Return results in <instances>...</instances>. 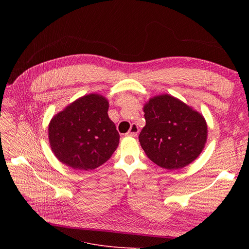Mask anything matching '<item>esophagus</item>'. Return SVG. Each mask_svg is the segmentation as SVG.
I'll use <instances>...</instances> for the list:
<instances>
[{
    "instance_id": "1",
    "label": "esophagus",
    "mask_w": 249,
    "mask_h": 249,
    "mask_svg": "<svg viewBox=\"0 0 249 249\" xmlns=\"http://www.w3.org/2000/svg\"><path fill=\"white\" fill-rule=\"evenodd\" d=\"M138 132H139L138 126L136 124H132L131 128H130V130L127 132V135L128 136H132V137H136L138 135Z\"/></svg>"
}]
</instances>
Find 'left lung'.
Listing matches in <instances>:
<instances>
[{
    "label": "left lung",
    "mask_w": 249,
    "mask_h": 249,
    "mask_svg": "<svg viewBox=\"0 0 249 249\" xmlns=\"http://www.w3.org/2000/svg\"><path fill=\"white\" fill-rule=\"evenodd\" d=\"M143 111L146 125L139 142L151 161L165 169H178L198 158L208 133L201 114L168 95L150 99Z\"/></svg>",
    "instance_id": "8db88e82"
}]
</instances>
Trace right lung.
<instances>
[{
  "label": "right lung",
  "mask_w": 249,
  "mask_h": 249,
  "mask_svg": "<svg viewBox=\"0 0 249 249\" xmlns=\"http://www.w3.org/2000/svg\"><path fill=\"white\" fill-rule=\"evenodd\" d=\"M108 108L106 99L90 94L52 118L49 142L61 162L75 171H89L111 158L120 135L108 116Z\"/></svg>",
  "instance_id": "add662e5"
}]
</instances>
